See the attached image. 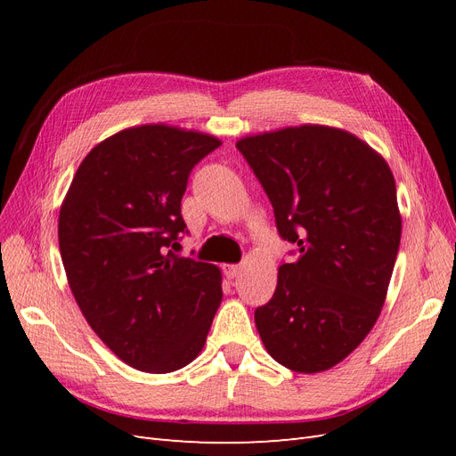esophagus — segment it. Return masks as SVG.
<instances>
[{
	"label": "esophagus",
	"mask_w": 456,
	"mask_h": 456,
	"mask_svg": "<svg viewBox=\"0 0 456 456\" xmlns=\"http://www.w3.org/2000/svg\"><path fill=\"white\" fill-rule=\"evenodd\" d=\"M241 272V266L240 265H226L224 266V273H226V278H230V280H233L236 278V275Z\"/></svg>",
	"instance_id": "esophagus-1"
}]
</instances>
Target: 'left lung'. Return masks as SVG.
I'll list each match as a JSON object with an SVG mask.
<instances>
[{
    "label": "left lung",
    "instance_id": "left-lung-1",
    "mask_svg": "<svg viewBox=\"0 0 456 456\" xmlns=\"http://www.w3.org/2000/svg\"><path fill=\"white\" fill-rule=\"evenodd\" d=\"M238 150L298 251L255 310L265 348L297 372L350 355L377 323L402 240L395 181L379 151L327 126L245 136Z\"/></svg>",
    "mask_w": 456,
    "mask_h": 456
}]
</instances>
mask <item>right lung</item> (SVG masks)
<instances>
[{"label":"right lung","mask_w":456,"mask_h":456,"mask_svg":"<svg viewBox=\"0 0 456 456\" xmlns=\"http://www.w3.org/2000/svg\"><path fill=\"white\" fill-rule=\"evenodd\" d=\"M220 144L163 123L123 129L89 151L62 201L68 285L94 333L139 370L194 362L223 300L215 265L175 255L188 176Z\"/></svg>","instance_id":"1"}]
</instances>
